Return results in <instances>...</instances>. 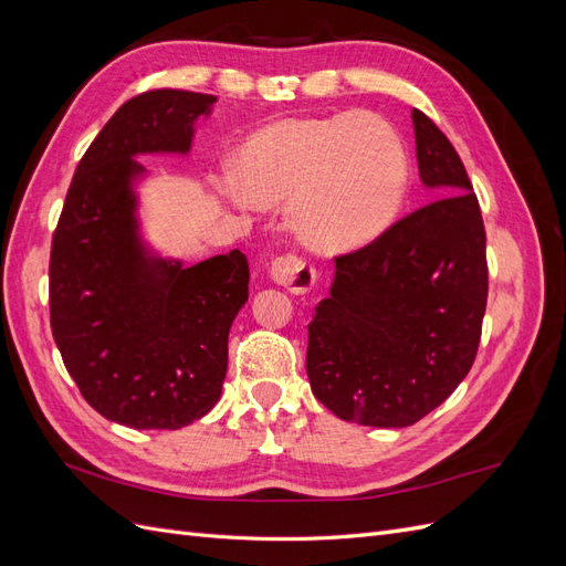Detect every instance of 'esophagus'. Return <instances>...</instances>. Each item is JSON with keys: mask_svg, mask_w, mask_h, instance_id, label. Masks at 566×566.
I'll list each match as a JSON object with an SVG mask.
<instances>
[{"mask_svg": "<svg viewBox=\"0 0 566 566\" xmlns=\"http://www.w3.org/2000/svg\"><path fill=\"white\" fill-rule=\"evenodd\" d=\"M269 273L273 283L287 287L290 293H310L312 285L316 283V271L310 262L300 260L295 254H281L271 262Z\"/></svg>", "mask_w": 566, "mask_h": 566, "instance_id": "esophagus-1", "label": "esophagus"}]
</instances>
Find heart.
Returning <instances> with one entry per match:
<instances>
[{
	"mask_svg": "<svg viewBox=\"0 0 566 566\" xmlns=\"http://www.w3.org/2000/svg\"><path fill=\"white\" fill-rule=\"evenodd\" d=\"M238 191L254 205L287 200L304 245L349 252L397 221L408 191L399 132L375 113L287 117L254 132L233 160Z\"/></svg>",
	"mask_w": 566,
	"mask_h": 566,
	"instance_id": "obj_1",
	"label": "heart"
}]
</instances>
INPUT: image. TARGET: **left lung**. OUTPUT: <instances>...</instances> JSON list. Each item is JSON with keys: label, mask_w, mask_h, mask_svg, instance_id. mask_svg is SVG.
<instances>
[{"label": "left lung", "mask_w": 566, "mask_h": 566, "mask_svg": "<svg viewBox=\"0 0 566 566\" xmlns=\"http://www.w3.org/2000/svg\"><path fill=\"white\" fill-rule=\"evenodd\" d=\"M410 117L420 181L437 200L337 256L306 349L314 397L339 420L382 430L418 422L465 380L489 293L484 221L465 167L430 117Z\"/></svg>", "instance_id": "obj_1"}]
</instances>
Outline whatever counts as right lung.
<instances>
[{"instance_id": "1", "label": "right lung", "mask_w": 566, "mask_h": 566, "mask_svg": "<svg viewBox=\"0 0 566 566\" xmlns=\"http://www.w3.org/2000/svg\"><path fill=\"white\" fill-rule=\"evenodd\" d=\"M217 96L156 90L117 108L84 153L51 243V333L82 397L132 430H179L210 413L248 302L241 250L186 266L139 219V156H188Z\"/></svg>"}]
</instances>
